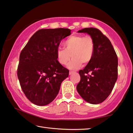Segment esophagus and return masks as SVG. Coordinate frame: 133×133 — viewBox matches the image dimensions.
<instances>
[{"label": "esophagus", "mask_w": 133, "mask_h": 133, "mask_svg": "<svg viewBox=\"0 0 133 133\" xmlns=\"http://www.w3.org/2000/svg\"><path fill=\"white\" fill-rule=\"evenodd\" d=\"M75 73V71H69V75H72L73 73Z\"/></svg>", "instance_id": "1"}]
</instances>
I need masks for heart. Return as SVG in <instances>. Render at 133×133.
Segmentation results:
<instances>
[{
	"label": "heart",
	"instance_id": "heart-1",
	"mask_svg": "<svg viewBox=\"0 0 133 133\" xmlns=\"http://www.w3.org/2000/svg\"><path fill=\"white\" fill-rule=\"evenodd\" d=\"M65 49L58 48L57 50L58 62L62 65H66L71 57V62L67 67L75 69L83 64H89L92 60L95 51V42L89 35L75 34L69 37L64 43Z\"/></svg>",
	"mask_w": 133,
	"mask_h": 133
}]
</instances>
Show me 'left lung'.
Returning a JSON list of instances; mask_svg holds the SVG:
<instances>
[{
    "mask_svg": "<svg viewBox=\"0 0 133 133\" xmlns=\"http://www.w3.org/2000/svg\"><path fill=\"white\" fill-rule=\"evenodd\" d=\"M78 32H86L93 38L95 51L91 62L79 71L81 81L77 90L86 102L100 104L110 95L117 80V55L111 41L99 29L86 28Z\"/></svg>",
    "mask_w": 133,
    "mask_h": 133,
    "instance_id": "1",
    "label": "left lung"
}]
</instances>
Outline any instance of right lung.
Listing matches in <instances>:
<instances>
[{
  "instance_id": "obj_1",
  "label": "right lung",
  "mask_w": 133,
  "mask_h": 133,
  "mask_svg": "<svg viewBox=\"0 0 133 133\" xmlns=\"http://www.w3.org/2000/svg\"><path fill=\"white\" fill-rule=\"evenodd\" d=\"M70 31L68 28L39 29L21 51L18 77L25 95L33 104L44 106L51 102L68 77L69 70L58 62L57 50Z\"/></svg>"
}]
</instances>
